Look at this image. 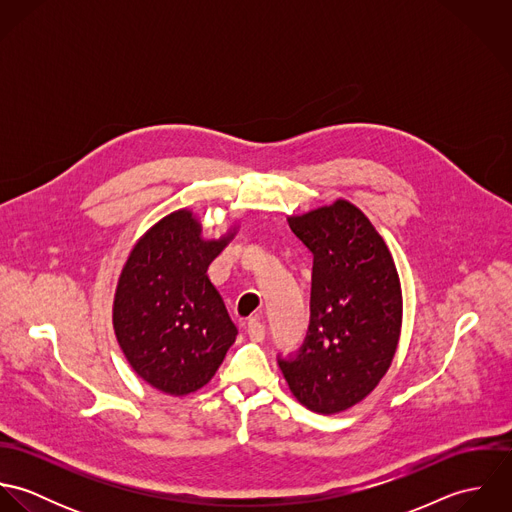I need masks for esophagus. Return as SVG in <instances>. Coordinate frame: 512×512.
I'll use <instances>...</instances> for the list:
<instances>
[{
	"label": "esophagus",
	"instance_id": "1",
	"mask_svg": "<svg viewBox=\"0 0 512 512\" xmlns=\"http://www.w3.org/2000/svg\"><path fill=\"white\" fill-rule=\"evenodd\" d=\"M246 333H248L250 341L260 343L266 337V327H264V323L258 317H250L248 323H246Z\"/></svg>",
	"mask_w": 512,
	"mask_h": 512
}]
</instances>
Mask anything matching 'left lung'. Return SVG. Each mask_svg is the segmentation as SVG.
I'll return each instance as SVG.
<instances>
[{
  "label": "left lung",
  "mask_w": 512,
  "mask_h": 512,
  "mask_svg": "<svg viewBox=\"0 0 512 512\" xmlns=\"http://www.w3.org/2000/svg\"><path fill=\"white\" fill-rule=\"evenodd\" d=\"M313 254L311 319L299 353L280 359L299 404L339 414L378 386L392 365L402 327V288L394 258L351 201L288 217Z\"/></svg>",
  "instance_id": "1"
}]
</instances>
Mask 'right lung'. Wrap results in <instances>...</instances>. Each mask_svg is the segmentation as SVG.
<instances>
[{"mask_svg": "<svg viewBox=\"0 0 512 512\" xmlns=\"http://www.w3.org/2000/svg\"><path fill=\"white\" fill-rule=\"evenodd\" d=\"M205 238L189 209L157 220L120 272L112 305L118 345L149 386L185 396L211 382L236 341V327L207 276L234 238Z\"/></svg>", "mask_w": 512, "mask_h": 512, "instance_id": "add662e5", "label": "right lung"}]
</instances>
